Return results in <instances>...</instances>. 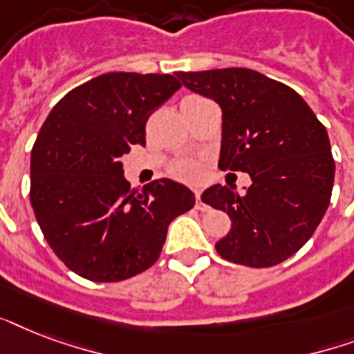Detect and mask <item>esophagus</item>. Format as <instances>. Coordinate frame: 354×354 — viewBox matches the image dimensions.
<instances>
[{"label": "esophagus", "instance_id": "obj_1", "mask_svg": "<svg viewBox=\"0 0 354 354\" xmlns=\"http://www.w3.org/2000/svg\"><path fill=\"white\" fill-rule=\"evenodd\" d=\"M196 209H200V211H204V209H207V205L204 204V202H202V198H200V191H196Z\"/></svg>", "mask_w": 354, "mask_h": 354}]
</instances>
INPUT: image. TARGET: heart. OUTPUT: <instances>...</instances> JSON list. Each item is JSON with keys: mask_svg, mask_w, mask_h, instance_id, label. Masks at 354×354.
Returning a JSON list of instances; mask_svg holds the SVG:
<instances>
[{"mask_svg": "<svg viewBox=\"0 0 354 354\" xmlns=\"http://www.w3.org/2000/svg\"><path fill=\"white\" fill-rule=\"evenodd\" d=\"M174 172H176V176L183 178V180L194 182V180H198L200 174H202V169H200L198 163H194V161H185V163H180Z\"/></svg>", "mask_w": 354, "mask_h": 354, "instance_id": "b5f03b06", "label": "heart"}]
</instances>
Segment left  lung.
<instances>
[{"label": "left lung", "mask_w": 354, "mask_h": 354, "mask_svg": "<svg viewBox=\"0 0 354 354\" xmlns=\"http://www.w3.org/2000/svg\"><path fill=\"white\" fill-rule=\"evenodd\" d=\"M178 79L221 106L218 167L252 178L246 193L221 183L202 193V202L232 221L216 252L252 268L283 263L313 236L329 207L335 160L327 130L299 93L253 69L178 71Z\"/></svg>", "instance_id": "obj_1"}]
</instances>
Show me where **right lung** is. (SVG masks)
I'll list each match as a JSON object with an SVG mask.
<instances>
[{"instance_id": "right-lung-1", "label": "right lung", "mask_w": 354, "mask_h": 354, "mask_svg": "<svg viewBox=\"0 0 354 354\" xmlns=\"http://www.w3.org/2000/svg\"><path fill=\"white\" fill-rule=\"evenodd\" d=\"M172 75L113 71L55 104L30 152V205L75 274L113 283L158 261L167 227L194 205L183 183L161 178L130 189L121 158L145 145V124L174 91Z\"/></svg>"}]
</instances>
